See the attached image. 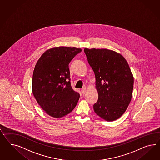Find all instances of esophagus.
<instances>
[{"mask_svg": "<svg viewBox=\"0 0 160 160\" xmlns=\"http://www.w3.org/2000/svg\"><path fill=\"white\" fill-rule=\"evenodd\" d=\"M86 92V88H82V94H84Z\"/></svg>", "mask_w": 160, "mask_h": 160, "instance_id": "1", "label": "esophagus"}]
</instances>
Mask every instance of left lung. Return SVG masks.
<instances>
[{"label": "left lung", "instance_id": "8db88e82", "mask_svg": "<svg viewBox=\"0 0 160 160\" xmlns=\"http://www.w3.org/2000/svg\"><path fill=\"white\" fill-rule=\"evenodd\" d=\"M95 76L98 99L93 108L105 121H115L125 113L132 97L134 78L125 58L107 49L84 48Z\"/></svg>", "mask_w": 160, "mask_h": 160}]
</instances>
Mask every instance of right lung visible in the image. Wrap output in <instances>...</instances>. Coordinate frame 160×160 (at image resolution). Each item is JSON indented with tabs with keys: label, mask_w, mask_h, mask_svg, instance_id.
I'll return each instance as SVG.
<instances>
[{
	"label": "right lung",
	"mask_w": 160,
	"mask_h": 160,
	"mask_svg": "<svg viewBox=\"0 0 160 160\" xmlns=\"http://www.w3.org/2000/svg\"><path fill=\"white\" fill-rule=\"evenodd\" d=\"M80 48L59 47L48 49L35 66L32 90L40 107L51 117L60 118L71 112L80 94L71 86L69 64Z\"/></svg>",
	"instance_id": "obj_1"
}]
</instances>
